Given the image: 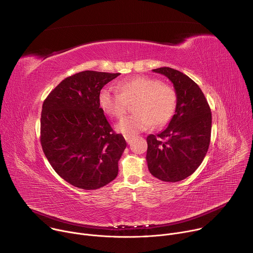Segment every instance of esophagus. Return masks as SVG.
<instances>
[{"instance_id": "obj_1", "label": "esophagus", "mask_w": 253, "mask_h": 253, "mask_svg": "<svg viewBox=\"0 0 253 253\" xmlns=\"http://www.w3.org/2000/svg\"><path fill=\"white\" fill-rule=\"evenodd\" d=\"M125 140H126V142H127L128 144H130V143L132 142V137H130V136H125Z\"/></svg>"}]
</instances>
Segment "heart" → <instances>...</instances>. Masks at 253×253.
I'll return each mask as SVG.
<instances>
[{
  "instance_id": "b5f03b06",
  "label": "heart",
  "mask_w": 253,
  "mask_h": 253,
  "mask_svg": "<svg viewBox=\"0 0 253 253\" xmlns=\"http://www.w3.org/2000/svg\"><path fill=\"white\" fill-rule=\"evenodd\" d=\"M117 89L119 93L107 87L101 89L98 103L107 115L119 118L126 112V102L136 99L133 106L136 113L123 118L116 126L117 131L125 136L133 137L147 130L152 124L163 126L175 113L176 92L157 79L136 76L120 81Z\"/></svg>"
}]
</instances>
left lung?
<instances>
[{
  "instance_id": "8db88e82",
  "label": "left lung",
  "mask_w": 253,
  "mask_h": 253,
  "mask_svg": "<svg viewBox=\"0 0 253 253\" xmlns=\"http://www.w3.org/2000/svg\"><path fill=\"white\" fill-rule=\"evenodd\" d=\"M166 76L177 95L168 127L147 137L146 160L150 173L165 182L190 176L202 163L210 144L211 110L199 86L182 72L169 67L154 69Z\"/></svg>"
}]
</instances>
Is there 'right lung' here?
<instances>
[{
    "mask_svg": "<svg viewBox=\"0 0 253 253\" xmlns=\"http://www.w3.org/2000/svg\"><path fill=\"white\" fill-rule=\"evenodd\" d=\"M120 73L82 71L64 79L45 99L41 145L65 181L85 190L101 188L118 174L127 144L98 103L101 89Z\"/></svg>",
    "mask_w": 253,
    "mask_h": 253,
    "instance_id": "1",
    "label": "right lung"
}]
</instances>
